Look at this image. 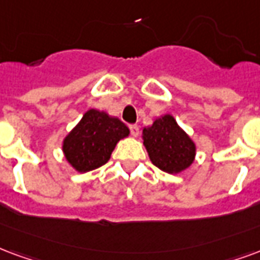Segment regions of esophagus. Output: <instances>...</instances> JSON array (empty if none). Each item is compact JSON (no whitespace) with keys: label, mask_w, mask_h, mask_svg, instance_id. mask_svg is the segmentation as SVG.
<instances>
[{"label":"esophagus","mask_w":260,"mask_h":260,"mask_svg":"<svg viewBox=\"0 0 260 260\" xmlns=\"http://www.w3.org/2000/svg\"><path fill=\"white\" fill-rule=\"evenodd\" d=\"M129 131H131V135L132 136H138L139 135V126L136 124L129 125Z\"/></svg>","instance_id":"34e87169"}]
</instances>
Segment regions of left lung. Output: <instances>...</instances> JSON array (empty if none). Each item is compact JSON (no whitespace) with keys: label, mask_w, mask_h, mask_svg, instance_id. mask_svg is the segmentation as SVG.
Instances as JSON below:
<instances>
[{"label":"left lung","mask_w":260,"mask_h":260,"mask_svg":"<svg viewBox=\"0 0 260 260\" xmlns=\"http://www.w3.org/2000/svg\"><path fill=\"white\" fill-rule=\"evenodd\" d=\"M143 143L151 162L168 174H179L194 161L196 146L172 115H164L143 129Z\"/></svg>","instance_id":"1"}]
</instances>
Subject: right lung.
I'll return each instance as SVG.
<instances>
[{
    "label": "right lung",
    "mask_w": 260,
    "mask_h": 260,
    "mask_svg": "<svg viewBox=\"0 0 260 260\" xmlns=\"http://www.w3.org/2000/svg\"><path fill=\"white\" fill-rule=\"evenodd\" d=\"M128 135L129 129L122 121L91 109L66 136L63 151L78 172H88L106 164L117 142Z\"/></svg>",
    "instance_id": "1"
}]
</instances>
